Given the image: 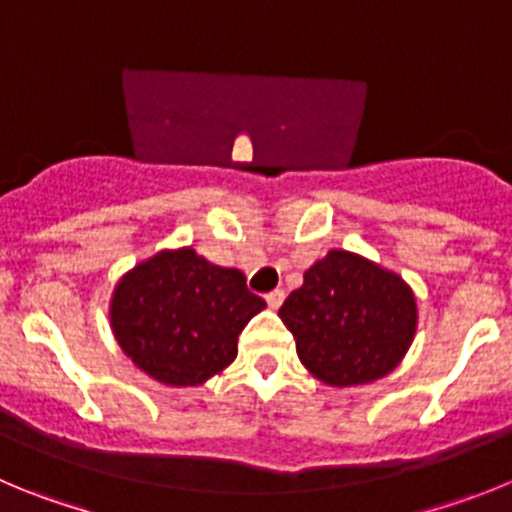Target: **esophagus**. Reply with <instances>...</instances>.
I'll list each match as a JSON object with an SVG mask.
<instances>
[{
    "instance_id": "34e87169",
    "label": "esophagus",
    "mask_w": 512,
    "mask_h": 512,
    "mask_svg": "<svg viewBox=\"0 0 512 512\" xmlns=\"http://www.w3.org/2000/svg\"><path fill=\"white\" fill-rule=\"evenodd\" d=\"M265 301H267V306H270V308H280V303L285 301V293L280 288H275V290H270V293H267Z\"/></svg>"
}]
</instances>
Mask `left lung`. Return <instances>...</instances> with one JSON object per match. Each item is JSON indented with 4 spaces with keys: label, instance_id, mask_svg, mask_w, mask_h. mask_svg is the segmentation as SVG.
Listing matches in <instances>:
<instances>
[{
    "label": "left lung",
    "instance_id": "8db88e82",
    "mask_svg": "<svg viewBox=\"0 0 512 512\" xmlns=\"http://www.w3.org/2000/svg\"><path fill=\"white\" fill-rule=\"evenodd\" d=\"M278 316L296 336L303 367L331 388L390 375L418 329L411 285L349 250H329L313 262Z\"/></svg>",
    "mask_w": 512,
    "mask_h": 512
}]
</instances>
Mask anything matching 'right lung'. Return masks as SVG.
<instances>
[{"label":"right lung","instance_id":"obj_1","mask_svg":"<svg viewBox=\"0 0 512 512\" xmlns=\"http://www.w3.org/2000/svg\"><path fill=\"white\" fill-rule=\"evenodd\" d=\"M265 301L245 273L193 247L160 250L114 285L109 324L122 352L170 388H199L237 357V336Z\"/></svg>","mask_w":512,"mask_h":512}]
</instances>
